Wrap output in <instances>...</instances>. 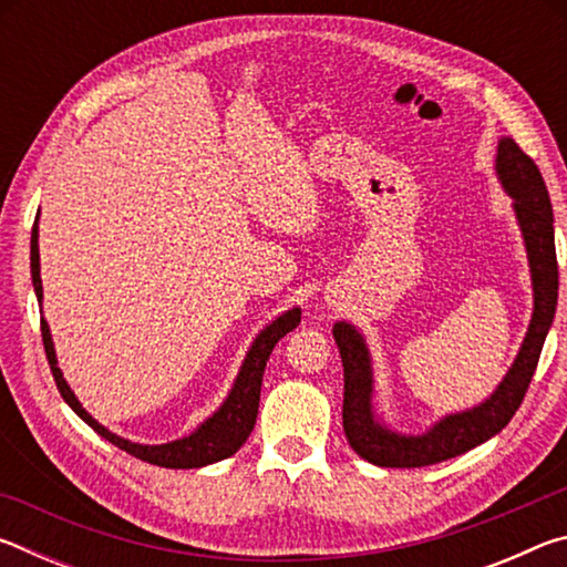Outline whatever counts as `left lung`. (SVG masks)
Returning <instances> with one entry per match:
<instances>
[{
  "instance_id": "8db88e82",
  "label": "left lung",
  "mask_w": 567,
  "mask_h": 567,
  "mask_svg": "<svg viewBox=\"0 0 567 567\" xmlns=\"http://www.w3.org/2000/svg\"><path fill=\"white\" fill-rule=\"evenodd\" d=\"M497 175L503 187L515 199V215L520 223L527 260H530L535 310L530 328L517 360L501 382L491 400L460 415H447L425 435L405 437L390 433L372 415V372L370 354L360 332L348 322L334 324V342L340 348L344 368V400H342V427L350 447L360 457L380 467H425L443 463L455 455H463L475 445L485 443L513 420L520 408L530 380L535 375L537 360L548 334L555 305H558V257H555L553 207L540 169L525 155L515 140L505 137L497 145Z\"/></svg>"
}]
</instances>
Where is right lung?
<instances>
[{
	"label": "right lung",
	"instance_id": "right-lung-1",
	"mask_svg": "<svg viewBox=\"0 0 567 567\" xmlns=\"http://www.w3.org/2000/svg\"><path fill=\"white\" fill-rule=\"evenodd\" d=\"M32 282H34L37 300L42 302L37 223L32 227ZM40 324H42V342H44L47 360H50L56 390H60V395L64 398L66 405H70L76 415L87 422L94 433L102 435L104 440H110L112 445H117L120 450H124V453H130L137 460H145V463H150V465L185 470V467H203L209 463H217V460L235 455L237 450L245 445V440L249 437V433H252V427H255L257 408H260V388H262L265 364H267V360H270V352L275 344L280 342L287 332L295 330L297 324H300V310L295 307V310L285 312L282 318H277L270 328H265L260 332V338L255 340L252 350L247 352V360L243 362V370H239L235 388H233V392H229V398L225 400V405L219 408L203 427H197V433H192L189 437L175 440V443H167V445H137V443H130V440H124V437L112 435L110 430H104L100 422L80 405V400L74 398V392L64 382L62 370L56 368L54 344L50 338V324H47L44 318L40 320Z\"/></svg>",
	"mask_w": 567,
	"mask_h": 567
}]
</instances>
